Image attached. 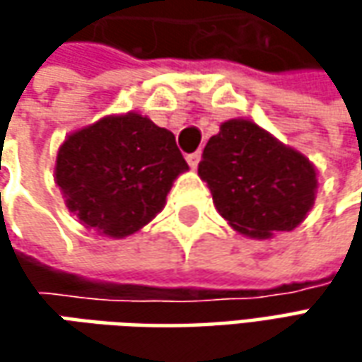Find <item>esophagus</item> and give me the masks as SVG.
<instances>
[{
	"label": "esophagus",
	"instance_id": "esophagus-1",
	"mask_svg": "<svg viewBox=\"0 0 362 362\" xmlns=\"http://www.w3.org/2000/svg\"><path fill=\"white\" fill-rule=\"evenodd\" d=\"M185 159H187L189 165H191V167L195 169V167L199 165V159H202V153H199V151H195V153H189Z\"/></svg>",
	"mask_w": 362,
	"mask_h": 362
}]
</instances>
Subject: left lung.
I'll list each match as a JSON object with an SVG mask.
<instances>
[{
  "instance_id": "1",
  "label": "left lung",
  "mask_w": 362,
  "mask_h": 362,
  "mask_svg": "<svg viewBox=\"0 0 362 362\" xmlns=\"http://www.w3.org/2000/svg\"><path fill=\"white\" fill-rule=\"evenodd\" d=\"M199 177L231 228L259 240L294 230L310 211L316 191L310 160L242 119L223 122L207 141Z\"/></svg>"
}]
</instances>
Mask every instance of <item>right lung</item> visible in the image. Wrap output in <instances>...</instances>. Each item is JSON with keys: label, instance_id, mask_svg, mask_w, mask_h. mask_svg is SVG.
Here are the masks:
<instances>
[{"label": "right lung", "instance_id": "add662e5", "mask_svg": "<svg viewBox=\"0 0 362 362\" xmlns=\"http://www.w3.org/2000/svg\"><path fill=\"white\" fill-rule=\"evenodd\" d=\"M187 169L173 132L129 112L70 134L58 151L56 183L86 228L124 238L159 214Z\"/></svg>", "mask_w": 362, "mask_h": 362}]
</instances>
